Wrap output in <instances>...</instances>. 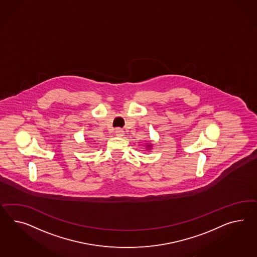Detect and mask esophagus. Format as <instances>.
Here are the masks:
<instances>
[{
  "instance_id": "1",
  "label": "esophagus",
  "mask_w": 257,
  "mask_h": 257,
  "mask_svg": "<svg viewBox=\"0 0 257 257\" xmlns=\"http://www.w3.org/2000/svg\"><path fill=\"white\" fill-rule=\"evenodd\" d=\"M115 134H116V136H117V137L121 138V137L124 135V132H123L122 129H120V128H117V129L115 130Z\"/></svg>"
}]
</instances>
